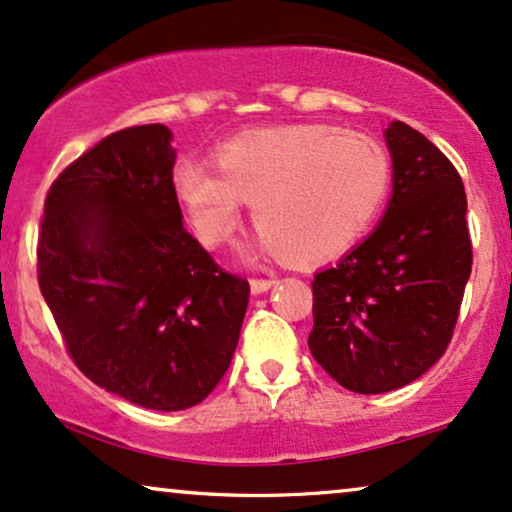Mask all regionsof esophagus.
Segmentation results:
<instances>
[{
    "mask_svg": "<svg viewBox=\"0 0 512 512\" xmlns=\"http://www.w3.org/2000/svg\"><path fill=\"white\" fill-rule=\"evenodd\" d=\"M274 283H276L274 278H252V281H250L252 295H262V292H267Z\"/></svg>",
    "mask_w": 512,
    "mask_h": 512,
    "instance_id": "1",
    "label": "esophagus"
}]
</instances>
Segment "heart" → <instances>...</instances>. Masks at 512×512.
Wrapping results in <instances>:
<instances>
[{
	"mask_svg": "<svg viewBox=\"0 0 512 512\" xmlns=\"http://www.w3.org/2000/svg\"><path fill=\"white\" fill-rule=\"evenodd\" d=\"M213 165L182 159L173 189L194 234L220 245L250 201L257 245L290 262H325L351 250L377 220L391 187V159L365 133L292 124L236 135Z\"/></svg>",
	"mask_w": 512,
	"mask_h": 512,
	"instance_id": "heart-1",
	"label": "heart"
}]
</instances>
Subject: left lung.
Returning a JSON list of instances; mask_svg holds the SVG:
<instances>
[{
	"mask_svg": "<svg viewBox=\"0 0 512 512\" xmlns=\"http://www.w3.org/2000/svg\"><path fill=\"white\" fill-rule=\"evenodd\" d=\"M393 194L377 229L313 276L309 349L353 393L412 384L445 353L473 264L452 161L403 121L384 131Z\"/></svg>",
	"mask_w": 512,
	"mask_h": 512,
	"instance_id": "obj_1",
	"label": "left lung"
}]
</instances>
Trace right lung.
<instances>
[{"label": "right lung", "mask_w": 512, "mask_h": 512, "mask_svg": "<svg viewBox=\"0 0 512 512\" xmlns=\"http://www.w3.org/2000/svg\"><path fill=\"white\" fill-rule=\"evenodd\" d=\"M173 133L107 135L44 203L39 290L93 384L159 412L199 405L234 358L250 285L182 227Z\"/></svg>", "instance_id": "add662e5"}]
</instances>
